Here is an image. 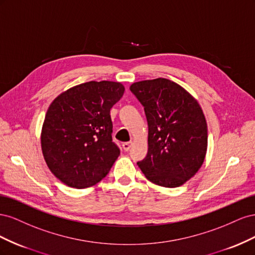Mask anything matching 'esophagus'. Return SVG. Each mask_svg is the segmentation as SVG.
Segmentation results:
<instances>
[{
	"label": "esophagus",
	"instance_id": "esophagus-1",
	"mask_svg": "<svg viewBox=\"0 0 255 255\" xmlns=\"http://www.w3.org/2000/svg\"><path fill=\"white\" fill-rule=\"evenodd\" d=\"M130 146H132V141H128V142L122 143V148L125 151H128L130 149Z\"/></svg>",
	"mask_w": 255,
	"mask_h": 255
}]
</instances>
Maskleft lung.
I'll use <instances>...</instances> for the list:
<instances>
[{"label": "left lung", "instance_id": "8db88e82", "mask_svg": "<svg viewBox=\"0 0 255 255\" xmlns=\"http://www.w3.org/2000/svg\"><path fill=\"white\" fill-rule=\"evenodd\" d=\"M129 90L148 121V153L137 165L150 182L179 187L201 168L207 149V126L197 100L180 85L155 79L136 82Z\"/></svg>", "mask_w": 255, "mask_h": 255}]
</instances>
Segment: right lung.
I'll list each match as a JSON object with an SVG mask.
<instances>
[{"label": "right lung", "mask_w": 255, "mask_h": 255, "mask_svg": "<svg viewBox=\"0 0 255 255\" xmlns=\"http://www.w3.org/2000/svg\"><path fill=\"white\" fill-rule=\"evenodd\" d=\"M123 94L121 83L91 81L68 89L51 103L41 149L51 172L67 186H94L120 155L113 141L110 113Z\"/></svg>", "instance_id": "obj_1"}]
</instances>
